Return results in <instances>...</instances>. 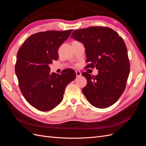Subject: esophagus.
I'll return each instance as SVG.
<instances>
[{
  "label": "esophagus",
  "mask_w": 146,
  "mask_h": 146,
  "mask_svg": "<svg viewBox=\"0 0 146 146\" xmlns=\"http://www.w3.org/2000/svg\"><path fill=\"white\" fill-rule=\"evenodd\" d=\"M76 76L78 77H80V76H82V73L80 72V71H78V70H76Z\"/></svg>",
  "instance_id": "obj_1"
}]
</instances>
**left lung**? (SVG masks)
I'll return each instance as SVG.
<instances>
[{
    "instance_id": "left-lung-1",
    "label": "left lung",
    "mask_w": 146,
    "mask_h": 146,
    "mask_svg": "<svg viewBox=\"0 0 146 146\" xmlns=\"http://www.w3.org/2000/svg\"><path fill=\"white\" fill-rule=\"evenodd\" d=\"M71 38L85 46L87 68H94L98 74L87 72L83 93L89 102L98 108H106L117 101L125 90L130 73V63L124 41L113 29L91 27L74 30Z\"/></svg>"
}]
</instances>
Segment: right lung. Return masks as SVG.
Listing matches in <instances>:
<instances>
[{"label":"right lung","instance_id":"right-lung-1","mask_svg":"<svg viewBox=\"0 0 146 146\" xmlns=\"http://www.w3.org/2000/svg\"><path fill=\"white\" fill-rule=\"evenodd\" d=\"M72 30L46 31L29 36L17 54L15 72L24 98L39 111H47L61 103L66 87L74 80L72 69L50 73L49 64L58 58L59 47Z\"/></svg>","mask_w":146,"mask_h":146}]
</instances>
